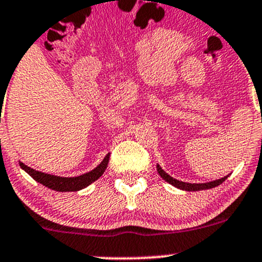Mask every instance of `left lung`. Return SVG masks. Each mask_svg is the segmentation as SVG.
<instances>
[{
    "label": "left lung",
    "instance_id": "1",
    "mask_svg": "<svg viewBox=\"0 0 262 262\" xmlns=\"http://www.w3.org/2000/svg\"><path fill=\"white\" fill-rule=\"evenodd\" d=\"M157 171H158V173H160L161 178H162L163 180L170 182L171 185L179 187V189L186 190V191H198V190L212 189V187H215V186H218V185H221L222 182H223L227 179V178H222V179H219V180L207 182V184H189V182H182V181L175 180V179L171 178L170 175H167V173H166L165 171H163L162 168L160 167V166H157Z\"/></svg>",
    "mask_w": 262,
    "mask_h": 262
}]
</instances>
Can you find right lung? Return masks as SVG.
<instances>
[{
	"label": "right lung",
	"mask_w": 262,
	"mask_h": 262,
	"mask_svg": "<svg viewBox=\"0 0 262 262\" xmlns=\"http://www.w3.org/2000/svg\"><path fill=\"white\" fill-rule=\"evenodd\" d=\"M109 158L110 155H107L106 157L104 158V161H102L96 168H94V170L90 171V172L83 173V175L77 176V178H60V176L39 172V171H35L34 168L28 167V166L24 165L23 162H20V166L23 170H25L26 172L34 179V180L40 182L44 186L49 187V189L55 190V191H78V190L89 186L91 182L96 181L97 179L104 173V171L106 170L107 167V163H109Z\"/></svg>",
	"instance_id": "1"
}]
</instances>
